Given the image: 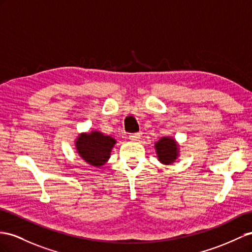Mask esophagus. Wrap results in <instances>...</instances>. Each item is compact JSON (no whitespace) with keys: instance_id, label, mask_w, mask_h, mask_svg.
I'll return each instance as SVG.
<instances>
[{"instance_id":"esophagus-1","label":"esophagus","mask_w":252,"mask_h":252,"mask_svg":"<svg viewBox=\"0 0 252 252\" xmlns=\"http://www.w3.org/2000/svg\"><path fill=\"white\" fill-rule=\"evenodd\" d=\"M131 140H138L140 138V133H133L131 134L130 136H128Z\"/></svg>"}]
</instances>
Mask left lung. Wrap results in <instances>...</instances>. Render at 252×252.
I'll use <instances>...</instances> for the list:
<instances>
[{
  "mask_svg": "<svg viewBox=\"0 0 252 252\" xmlns=\"http://www.w3.org/2000/svg\"><path fill=\"white\" fill-rule=\"evenodd\" d=\"M158 157L164 164H171L178 157V148L175 140L169 137H163L156 145Z\"/></svg>",
  "mask_w": 252,
  "mask_h": 252,
  "instance_id": "1",
  "label": "left lung"
}]
</instances>
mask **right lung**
I'll use <instances>...</instances> for the list:
<instances>
[{
	"mask_svg": "<svg viewBox=\"0 0 252 252\" xmlns=\"http://www.w3.org/2000/svg\"><path fill=\"white\" fill-rule=\"evenodd\" d=\"M116 140L100 132L82 134L76 140V149L80 156L93 166L104 165L109 158Z\"/></svg>",
	"mask_w": 252,
	"mask_h": 252,
	"instance_id": "1",
	"label": "right lung"
}]
</instances>
